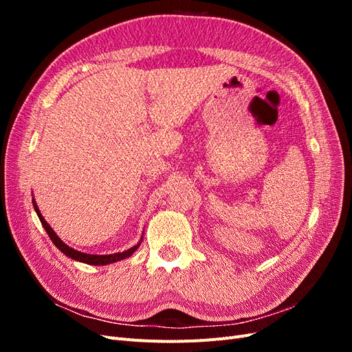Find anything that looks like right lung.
I'll return each instance as SVG.
<instances>
[{
  "instance_id": "obj_1",
  "label": "right lung",
  "mask_w": 352,
  "mask_h": 352,
  "mask_svg": "<svg viewBox=\"0 0 352 352\" xmlns=\"http://www.w3.org/2000/svg\"><path fill=\"white\" fill-rule=\"evenodd\" d=\"M32 202H34V207H35L36 214H38V217H39V220H41V223H42V226H44V229L47 230L48 236L51 238L52 243H54L56 247H57L63 254H66L67 257H70V258H73V260H76V261H82V263L92 264V265H105V264H110V263L120 261V260H123V258L131 257V255H132L138 248H140V245H141V242H142V241H140V243H136L135 247L129 248L127 251L116 252V254H109V255H95V254H87V252L76 251V250L70 248L67 243L63 242V241L56 235V232L51 229V226L45 221V219L42 217L41 211H39V208H38V206H36V202H35V201H32Z\"/></svg>"
}]
</instances>
